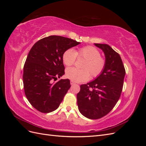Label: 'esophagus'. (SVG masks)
Masks as SVG:
<instances>
[{
  "label": "esophagus",
  "mask_w": 146,
  "mask_h": 146,
  "mask_svg": "<svg viewBox=\"0 0 146 146\" xmlns=\"http://www.w3.org/2000/svg\"><path fill=\"white\" fill-rule=\"evenodd\" d=\"M75 84H76V83H75L74 82H73V81H70V85H75Z\"/></svg>",
  "instance_id": "obj_1"
}]
</instances>
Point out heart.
Masks as SVG:
<instances>
[{
  "label": "heart",
  "instance_id": "obj_1",
  "mask_svg": "<svg viewBox=\"0 0 146 146\" xmlns=\"http://www.w3.org/2000/svg\"><path fill=\"white\" fill-rule=\"evenodd\" d=\"M77 56L85 59L82 65L83 69L76 68L67 69L66 75L70 80L75 82H85L90 78V74L92 77L95 78L102 72L105 66V60L100 56V52L96 47L85 46L76 52L72 48H69L63 55L64 64L68 66L73 65Z\"/></svg>",
  "mask_w": 146,
  "mask_h": 146
}]
</instances>
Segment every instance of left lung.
<instances>
[{"instance_id": "left-lung-1", "label": "left lung", "mask_w": 146, "mask_h": 146, "mask_svg": "<svg viewBox=\"0 0 146 146\" xmlns=\"http://www.w3.org/2000/svg\"><path fill=\"white\" fill-rule=\"evenodd\" d=\"M94 45L104 53L105 68L93 81L82 85L77 95L79 111L91 119H100L111 111L121 96L125 75L119 54L108 44Z\"/></svg>"}]
</instances>
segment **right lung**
Segmentation results:
<instances>
[{
	"label": "right lung",
	"instance_id": "1",
	"mask_svg": "<svg viewBox=\"0 0 146 146\" xmlns=\"http://www.w3.org/2000/svg\"><path fill=\"white\" fill-rule=\"evenodd\" d=\"M80 42L52 35L37 41L31 48L24 66V92L30 104L44 113L55 111L70 87L64 74V52Z\"/></svg>",
	"mask_w": 146,
	"mask_h": 146
}]
</instances>
